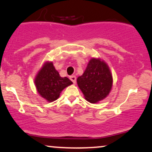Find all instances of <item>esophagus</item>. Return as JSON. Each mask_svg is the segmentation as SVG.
<instances>
[{"label": "esophagus", "instance_id": "esophagus-1", "mask_svg": "<svg viewBox=\"0 0 152 152\" xmlns=\"http://www.w3.org/2000/svg\"><path fill=\"white\" fill-rule=\"evenodd\" d=\"M69 78H70V80H72L73 83H76V76L73 75V76H69Z\"/></svg>", "mask_w": 152, "mask_h": 152}]
</instances>
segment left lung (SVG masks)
<instances>
[{
	"label": "left lung",
	"instance_id": "obj_1",
	"mask_svg": "<svg viewBox=\"0 0 152 152\" xmlns=\"http://www.w3.org/2000/svg\"><path fill=\"white\" fill-rule=\"evenodd\" d=\"M77 83L86 99L96 103L108 95L113 86V77L104 61L92 58L83 74L77 78Z\"/></svg>",
	"mask_w": 152,
	"mask_h": 152
}]
</instances>
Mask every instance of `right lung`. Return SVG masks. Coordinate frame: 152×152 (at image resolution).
<instances>
[{"label": "right lung", "instance_id": "right-lung-1", "mask_svg": "<svg viewBox=\"0 0 152 152\" xmlns=\"http://www.w3.org/2000/svg\"><path fill=\"white\" fill-rule=\"evenodd\" d=\"M35 86L39 94L48 102L56 101L62 90L73 83L68 78H62L52 62H46L36 76Z\"/></svg>", "mask_w": 152, "mask_h": 152}]
</instances>
